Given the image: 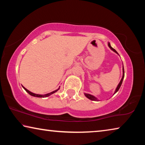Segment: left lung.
<instances>
[{"instance_id":"1","label":"left lung","mask_w":145,"mask_h":145,"mask_svg":"<svg viewBox=\"0 0 145 145\" xmlns=\"http://www.w3.org/2000/svg\"><path fill=\"white\" fill-rule=\"evenodd\" d=\"M108 46H109V47L110 48V49H111V50H112V51H113V52H114L115 53H116L118 55H119L118 53V52H116V50H115V49H114V48H112V46H111V44H110L109 42H108ZM119 56H120V55H119ZM122 70H123V75H122L121 79V80H120V82H119L118 85L117 86V87H116V89H115V91H114L113 95H114L115 93H116L119 90L120 88V86H121V84H122L123 80V78H124V68H123V65ZM84 94L85 96L88 98V99H89V100H93V101H99V100H100L98 99L96 97L93 96V95H90V94H89V93H84Z\"/></svg>"}]
</instances>
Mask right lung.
<instances>
[{
  "mask_svg": "<svg viewBox=\"0 0 145 145\" xmlns=\"http://www.w3.org/2000/svg\"><path fill=\"white\" fill-rule=\"evenodd\" d=\"M22 87H23L24 89H25V90L26 91L29 93V95H31V96L35 97H39V98H45V97H49V96H50V95H52V94H53V93L57 92V91H58L59 89V88H60V86H59V88H58L57 89H56V90H55V91H52V92H50V93H47V94H45V95H39V94H36V93H32L31 91H29L28 89H27L25 87L23 86H22Z\"/></svg>",
  "mask_w": 145,
  "mask_h": 145,
  "instance_id": "1",
  "label": "right lung"
}]
</instances>
